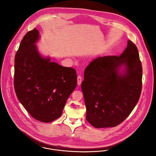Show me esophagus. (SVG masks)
<instances>
[{
    "label": "esophagus",
    "instance_id": "esophagus-1",
    "mask_svg": "<svg viewBox=\"0 0 156 156\" xmlns=\"http://www.w3.org/2000/svg\"><path fill=\"white\" fill-rule=\"evenodd\" d=\"M82 78L81 76H77V84H78V85H80V84L82 83Z\"/></svg>",
    "mask_w": 156,
    "mask_h": 156
}]
</instances>
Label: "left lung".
<instances>
[{"label": "left lung", "mask_w": 156, "mask_h": 156, "mask_svg": "<svg viewBox=\"0 0 156 156\" xmlns=\"http://www.w3.org/2000/svg\"><path fill=\"white\" fill-rule=\"evenodd\" d=\"M122 66L124 70L120 73ZM142 78L138 50L130 40L119 56L94 59L85 69L81 85L87 120L98 129L113 127L123 122L139 101Z\"/></svg>", "instance_id": "8db88e82"}]
</instances>
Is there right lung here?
Segmentation results:
<instances>
[{
    "mask_svg": "<svg viewBox=\"0 0 156 156\" xmlns=\"http://www.w3.org/2000/svg\"><path fill=\"white\" fill-rule=\"evenodd\" d=\"M39 31L23 38L14 60V89L19 101L35 119L49 122L59 118L77 86L76 71L42 57L35 43Z\"/></svg>",
    "mask_w": 156,
    "mask_h": 156,
    "instance_id": "add662e5",
    "label": "right lung"
}]
</instances>
